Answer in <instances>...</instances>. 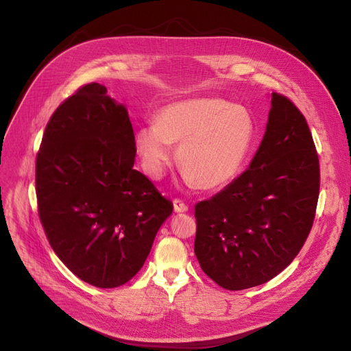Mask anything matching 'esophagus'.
<instances>
[{
    "label": "esophagus",
    "mask_w": 351,
    "mask_h": 351,
    "mask_svg": "<svg viewBox=\"0 0 351 351\" xmlns=\"http://www.w3.org/2000/svg\"><path fill=\"white\" fill-rule=\"evenodd\" d=\"M173 210L176 213H185V212H188V205L180 199H175L173 200Z\"/></svg>",
    "instance_id": "esophagus-1"
}]
</instances>
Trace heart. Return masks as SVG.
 <instances>
[{"mask_svg":"<svg viewBox=\"0 0 351 351\" xmlns=\"http://www.w3.org/2000/svg\"><path fill=\"white\" fill-rule=\"evenodd\" d=\"M254 132L246 108L220 98H195L165 106L156 123L138 129L135 147L146 175L162 179L175 159L172 143H176L185 182L219 189L241 173Z\"/></svg>","mask_w":351,"mask_h":351,"instance_id":"b5f03b06","label":"heart"}]
</instances>
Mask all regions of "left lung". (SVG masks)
Returning a JSON list of instances; mask_svg holds the SVG:
<instances>
[{
  "instance_id": "1",
  "label": "left lung",
  "mask_w": 351,
  "mask_h": 351,
  "mask_svg": "<svg viewBox=\"0 0 351 351\" xmlns=\"http://www.w3.org/2000/svg\"><path fill=\"white\" fill-rule=\"evenodd\" d=\"M270 106L249 168L195 206V254L228 290L263 285L285 270L315 220L320 169L310 129L286 97L273 92Z\"/></svg>"
}]
</instances>
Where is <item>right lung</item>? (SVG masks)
Instances as JSON below:
<instances>
[{"instance_id":"add662e5","label":"right lung","mask_w":351,"mask_h":351,"mask_svg":"<svg viewBox=\"0 0 351 351\" xmlns=\"http://www.w3.org/2000/svg\"><path fill=\"white\" fill-rule=\"evenodd\" d=\"M128 109L92 82L51 117L36 155L38 213L62 263L92 286L125 285L143 266L173 210L134 169Z\"/></svg>"}]
</instances>
